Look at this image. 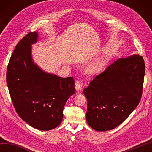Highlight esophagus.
<instances>
[{
    "label": "esophagus",
    "instance_id": "esophagus-1",
    "mask_svg": "<svg viewBox=\"0 0 152 152\" xmlns=\"http://www.w3.org/2000/svg\"><path fill=\"white\" fill-rule=\"evenodd\" d=\"M83 88V85L80 81H76L75 83V88L76 91H80Z\"/></svg>",
    "mask_w": 152,
    "mask_h": 152
}]
</instances>
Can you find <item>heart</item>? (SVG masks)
<instances>
[{
  "label": "heart",
  "instance_id": "b5f03b06",
  "mask_svg": "<svg viewBox=\"0 0 152 152\" xmlns=\"http://www.w3.org/2000/svg\"><path fill=\"white\" fill-rule=\"evenodd\" d=\"M101 66L102 61L101 60H98L96 61H94V62L89 64L88 68H87V71H88V73L94 74L100 70Z\"/></svg>",
  "mask_w": 152,
  "mask_h": 152
}]
</instances>
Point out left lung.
<instances>
[{
	"label": "left lung",
	"mask_w": 152,
	"mask_h": 152,
	"mask_svg": "<svg viewBox=\"0 0 152 152\" xmlns=\"http://www.w3.org/2000/svg\"><path fill=\"white\" fill-rule=\"evenodd\" d=\"M145 66L142 56L120 58L84 89L86 121L98 132L111 130L124 121L140 103Z\"/></svg>",
	"instance_id": "1"
}]
</instances>
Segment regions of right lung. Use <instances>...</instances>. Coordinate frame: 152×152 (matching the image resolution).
Returning <instances> with one entry per match:
<instances>
[{"instance_id":"obj_1","label":"right lung","mask_w":152,"mask_h":152,"mask_svg":"<svg viewBox=\"0 0 152 152\" xmlns=\"http://www.w3.org/2000/svg\"><path fill=\"white\" fill-rule=\"evenodd\" d=\"M38 33L31 32L15 47L7 70V83L17 114L37 129L48 131L60 124L68 99L75 93L72 77L45 72L34 63L31 45Z\"/></svg>"}]
</instances>
